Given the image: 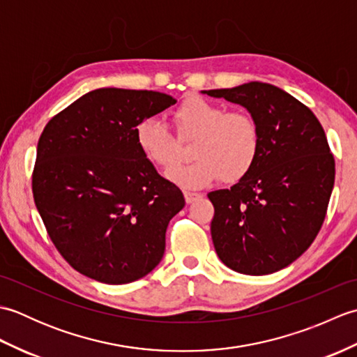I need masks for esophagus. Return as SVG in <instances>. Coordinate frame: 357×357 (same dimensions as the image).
<instances>
[{
  "label": "esophagus",
  "mask_w": 357,
  "mask_h": 357,
  "mask_svg": "<svg viewBox=\"0 0 357 357\" xmlns=\"http://www.w3.org/2000/svg\"><path fill=\"white\" fill-rule=\"evenodd\" d=\"M184 196H185V201H187L188 204H192L193 201L202 198L201 193H195V192H184Z\"/></svg>",
  "instance_id": "obj_1"
}]
</instances>
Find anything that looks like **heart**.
Returning <instances> with one entry per match:
<instances>
[{
  "instance_id": "1",
  "label": "heart",
  "mask_w": 357,
  "mask_h": 357,
  "mask_svg": "<svg viewBox=\"0 0 357 357\" xmlns=\"http://www.w3.org/2000/svg\"><path fill=\"white\" fill-rule=\"evenodd\" d=\"M172 121L178 139L162 123L146 119L136 128V144L151 164L170 169L183 156L179 141L195 139L190 150L195 161L167 173L174 184L199 188L221 176L234 183L256 162L261 147L259 126L244 110L227 112L224 105L190 98L173 112Z\"/></svg>"
}]
</instances>
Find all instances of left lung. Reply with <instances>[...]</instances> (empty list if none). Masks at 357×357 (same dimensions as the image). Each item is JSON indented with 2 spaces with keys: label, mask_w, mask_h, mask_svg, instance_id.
<instances>
[{
  "label": "left lung",
  "mask_w": 357,
  "mask_h": 357,
  "mask_svg": "<svg viewBox=\"0 0 357 357\" xmlns=\"http://www.w3.org/2000/svg\"><path fill=\"white\" fill-rule=\"evenodd\" d=\"M202 93L239 104L261 132L256 162L236 184L208 193L211 239L227 267L261 276L312 245L335 185V158L314 113L282 89L252 81Z\"/></svg>",
  "instance_id": "1"
}]
</instances>
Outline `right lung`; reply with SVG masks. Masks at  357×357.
<instances>
[{
    "instance_id": "obj_1",
    "label": "right lung",
    "mask_w": 357,
    "mask_h": 357,
    "mask_svg": "<svg viewBox=\"0 0 357 357\" xmlns=\"http://www.w3.org/2000/svg\"><path fill=\"white\" fill-rule=\"evenodd\" d=\"M173 104L153 90L96 89L44 127L35 206L58 252L81 275L128 284L161 262L167 225L185 199L141 153L136 128Z\"/></svg>"
}]
</instances>
